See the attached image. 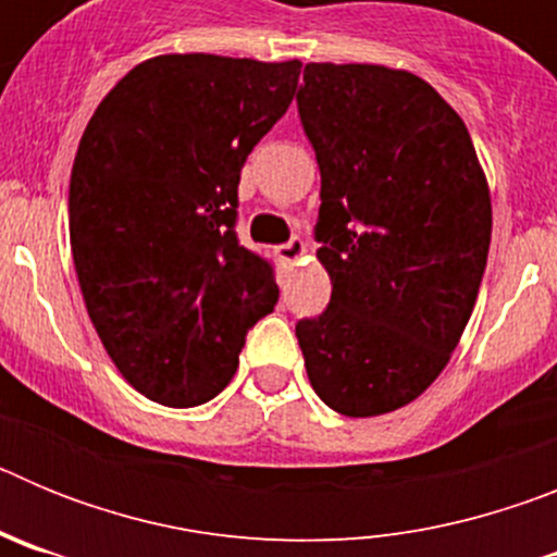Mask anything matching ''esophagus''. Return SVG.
<instances>
[{
    "mask_svg": "<svg viewBox=\"0 0 557 557\" xmlns=\"http://www.w3.org/2000/svg\"><path fill=\"white\" fill-rule=\"evenodd\" d=\"M304 250H307V245H304L301 236H293L289 243L275 245V259H278L282 264H293V262H298V259H301Z\"/></svg>",
    "mask_w": 557,
    "mask_h": 557,
    "instance_id": "esophagus-1",
    "label": "esophagus"
}]
</instances>
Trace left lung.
<instances>
[{
    "instance_id": "1",
    "label": "left lung",
    "mask_w": 557,
    "mask_h": 557,
    "mask_svg": "<svg viewBox=\"0 0 557 557\" xmlns=\"http://www.w3.org/2000/svg\"><path fill=\"white\" fill-rule=\"evenodd\" d=\"M295 102L332 275L329 307L295 337L323 405L382 416L421 396L460 343L488 262V184L455 108L410 72L307 63Z\"/></svg>"
}]
</instances>
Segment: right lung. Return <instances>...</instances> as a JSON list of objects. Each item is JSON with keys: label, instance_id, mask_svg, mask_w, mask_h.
Segmentation results:
<instances>
[{"label": "right lung", "instance_id": "add662e5", "mask_svg": "<svg viewBox=\"0 0 557 557\" xmlns=\"http://www.w3.org/2000/svg\"><path fill=\"white\" fill-rule=\"evenodd\" d=\"M298 75V61L161 55L86 125L69 181L72 259L108 357L150 401L218 396L278 301L273 262L236 236V189Z\"/></svg>", "mask_w": 557, "mask_h": 557}]
</instances>
